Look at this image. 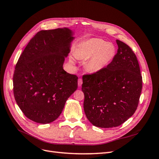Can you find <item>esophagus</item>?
I'll use <instances>...</instances> for the list:
<instances>
[{"label": "esophagus", "mask_w": 159, "mask_h": 159, "mask_svg": "<svg viewBox=\"0 0 159 159\" xmlns=\"http://www.w3.org/2000/svg\"><path fill=\"white\" fill-rule=\"evenodd\" d=\"M78 87H81V85H82V79L79 78L78 80Z\"/></svg>", "instance_id": "obj_1"}]
</instances>
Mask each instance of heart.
I'll return each instance as SVG.
<instances>
[{"label": "heart", "mask_w": 159, "mask_h": 159, "mask_svg": "<svg viewBox=\"0 0 159 159\" xmlns=\"http://www.w3.org/2000/svg\"><path fill=\"white\" fill-rule=\"evenodd\" d=\"M75 56L78 59L88 60L86 69L91 74L103 71L111 64L115 56L114 46L100 38H91L77 50ZM71 64L75 63L74 57H71Z\"/></svg>", "instance_id": "obj_1"}]
</instances>
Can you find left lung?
Segmentation results:
<instances>
[{"instance_id":"obj_1","label":"left lung","mask_w":159,"mask_h":159,"mask_svg":"<svg viewBox=\"0 0 159 159\" xmlns=\"http://www.w3.org/2000/svg\"><path fill=\"white\" fill-rule=\"evenodd\" d=\"M116 42L117 52L107 68L82 78L85 114L98 127H115L125 122L135 112L141 93L137 57L124 42Z\"/></svg>"}]
</instances>
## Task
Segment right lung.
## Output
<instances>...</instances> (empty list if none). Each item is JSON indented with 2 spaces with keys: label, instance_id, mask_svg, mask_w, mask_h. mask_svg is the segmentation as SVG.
<instances>
[{
  "label": "right lung",
  "instance_id": "obj_1",
  "mask_svg": "<svg viewBox=\"0 0 159 159\" xmlns=\"http://www.w3.org/2000/svg\"><path fill=\"white\" fill-rule=\"evenodd\" d=\"M74 35L68 28L41 30L19 57L13 76L14 95L19 108L33 121H55L78 88V77L63 68Z\"/></svg>",
  "mask_w": 159,
  "mask_h": 159
}]
</instances>
